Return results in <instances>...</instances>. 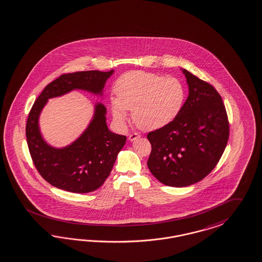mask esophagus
Here are the masks:
<instances>
[{
    "label": "esophagus",
    "mask_w": 262,
    "mask_h": 262,
    "mask_svg": "<svg viewBox=\"0 0 262 262\" xmlns=\"http://www.w3.org/2000/svg\"><path fill=\"white\" fill-rule=\"evenodd\" d=\"M140 138V135L139 134H137V133H133V134H131V135H129V141H131V142H134L136 141L137 139H139Z\"/></svg>",
    "instance_id": "obj_1"
}]
</instances>
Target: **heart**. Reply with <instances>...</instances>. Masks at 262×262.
<instances>
[{"instance_id":"b5f03b06","label":"heart","mask_w":262,"mask_h":262,"mask_svg":"<svg viewBox=\"0 0 262 262\" xmlns=\"http://www.w3.org/2000/svg\"><path fill=\"white\" fill-rule=\"evenodd\" d=\"M117 98L111 101L117 125L126 123L128 111L138 126L156 130L174 122L184 107L186 89L176 78L133 71L123 75L116 84Z\"/></svg>"}]
</instances>
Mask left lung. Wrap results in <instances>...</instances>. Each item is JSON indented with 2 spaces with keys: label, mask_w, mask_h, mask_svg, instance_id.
Wrapping results in <instances>:
<instances>
[{
  "label": "left lung",
  "mask_w": 262,
  "mask_h": 262,
  "mask_svg": "<svg viewBox=\"0 0 262 262\" xmlns=\"http://www.w3.org/2000/svg\"><path fill=\"white\" fill-rule=\"evenodd\" d=\"M188 97L177 119L147 134L150 173L162 184L183 187L198 183L220 161L229 137L223 99L210 83L182 69Z\"/></svg>",
  "instance_id": "left-lung-1"
}]
</instances>
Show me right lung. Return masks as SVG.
Here are the masks:
<instances>
[{
	"label": "right lung",
	"mask_w": 262,
	"mask_h": 262,
	"mask_svg": "<svg viewBox=\"0 0 262 262\" xmlns=\"http://www.w3.org/2000/svg\"><path fill=\"white\" fill-rule=\"evenodd\" d=\"M85 71L62 75L48 84L35 101L26 123L30 155L40 176L51 185L74 193H88L105 183L126 137L108 130L107 108L96 103L94 115L86 129L64 147L49 145L40 134L39 115L48 100L73 90H83L102 96L106 81L114 74Z\"/></svg>",
	"instance_id": "1"
}]
</instances>
